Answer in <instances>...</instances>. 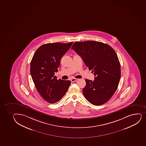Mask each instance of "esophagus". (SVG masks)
Instances as JSON below:
<instances>
[{
    "label": "esophagus",
    "instance_id": "34e87169",
    "mask_svg": "<svg viewBox=\"0 0 146 146\" xmlns=\"http://www.w3.org/2000/svg\"><path fill=\"white\" fill-rule=\"evenodd\" d=\"M78 80V78H72L71 79V82H75Z\"/></svg>",
    "mask_w": 146,
    "mask_h": 146
}]
</instances>
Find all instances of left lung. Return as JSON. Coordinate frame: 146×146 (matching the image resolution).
<instances>
[{
  "instance_id": "1",
  "label": "left lung",
  "mask_w": 146,
  "mask_h": 146,
  "mask_svg": "<svg viewBox=\"0 0 146 146\" xmlns=\"http://www.w3.org/2000/svg\"><path fill=\"white\" fill-rule=\"evenodd\" d=\"M74 50L94 75V80L85 79V98L94 105H101L110 100L118 88L121 78V65L111 46L95 41L76 42Z\"/></svg>"
}]
</instances>
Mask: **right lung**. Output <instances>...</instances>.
<instances>
[{
  "mask_svg": "<svg viewBox=\"0 0 146 146\" xmlns=\"http://www.w3.org/2000/svg\"><path fill=\"white\" fill-rule=\"evenodd\" d=\"M73 42H56L41 46L36 50L30 63V73L36 90L49 103H55L62 99L68 91L70 80H57L60 61Z\"/></svg>",
  "mask_w": 146,
  "mask_h": 146,
  "instance_id": "add662e5",
  "label": "right lung"
}]
</instances>
